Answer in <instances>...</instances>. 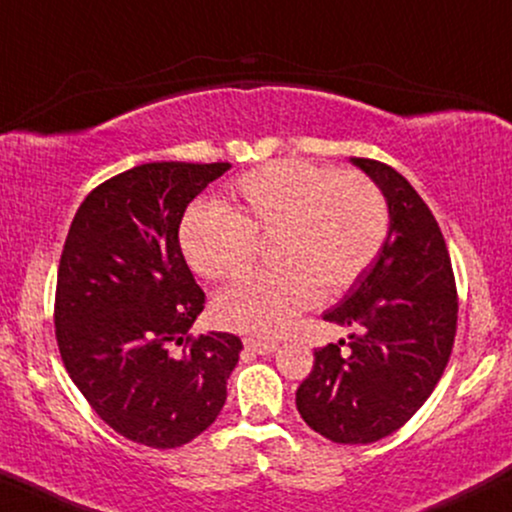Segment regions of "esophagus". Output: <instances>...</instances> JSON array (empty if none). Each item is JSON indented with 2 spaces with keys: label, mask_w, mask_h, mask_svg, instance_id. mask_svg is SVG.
I'll return each instance as SVG.
<instances>
[{
  "label": "esophagus",
  "mask_w": 512,
  "mask_h": 512,
  "mask_svg": "<svg viewBox=\"0 0 512 512\" xmlns=\"http://www.w3.org/2000/svg\"><path fill=\"white\" fill-rule=\"evenodd\" d=\"M244 346L249 351L261 353V356H268V353L277 351V342H273V339H244Z\"/></svg>",
  "instance_id": "obj_1"
}]
</instances>
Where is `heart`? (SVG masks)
Listing matches in <instances>:
<instances>
[{
  "instance_id": "obj_1",
  "label": "heart",
  "mask_w": 512,
  "mask_h": 512,
  "mask_svg": "<svg viewBox=\"0 0 512 512\" xmlns=\"http://www.w3.org/2000/svg\"><path fill=\"white\" fill-rule=\"evenodd\" d=\"M389 232L382 192L358 173L306 161H273L235 182L225 211L194 206L182 220L180 249L206 280H235L256 242H270V273L244 277L213 301L227 330L270 337L311 308L318 294L344 292L375 261Z\"/></svg>"
}]
</instances>
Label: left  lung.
Masks as SVG:
<instances>
[{
	"label": "left lung",
	"mask_w": 512,
	"mask_h": 512,
	"mask_svg": "<svg viewBox=\"0 0 512 512\" xmlns=\"http://www.w3.org/2000/svg\"><path fill=\"white\" fill-rule=\"evenodd\" d=\"M351 163L380 187L389 232L370 268L323 315L353 332L349 342L339 339L313 353L311 375L296 389V408L325 439L372 444L406 425L444 375L458 296L430 206L387 163Z\"/></svg>",
	"instance_id": "obj_1"
}]
</instances>
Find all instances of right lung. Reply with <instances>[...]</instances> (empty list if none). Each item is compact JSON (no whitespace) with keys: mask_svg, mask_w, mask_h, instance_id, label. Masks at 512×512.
I'll return each instance as SVG.
<instances>
[{"mask_svg":"<svg viewBox=\"0 0 512 512\" xmlns=\"http://www.w3.org/2000/svg\"><path fill=\"white\" fill-rule=\"evenodd\" d=\"M225 170L180 161L125 170L87 194L63 244L61 361L111 430L151 449H175L213 425L242 351L235 334H187L206 296L178 239L189 201Z\"/></svg>","mask_w":512,"mask_h":512,"instance_id":"right-lung-1","label":"right lung"}]
</instances>
